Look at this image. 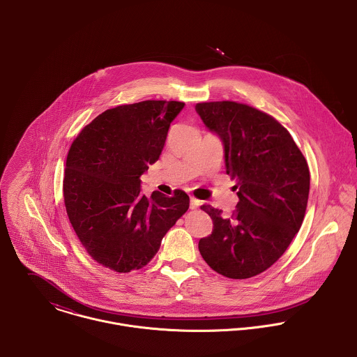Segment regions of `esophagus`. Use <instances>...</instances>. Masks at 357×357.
I'll return each instance as SVG.
<instances>
[{"label": "esophagus", "instance_id": "obj_1", "mask_svg": "<svg viewBox=\"0 0 357 357\" xmlns=\"http://www.w3.org/2000/svg\"><path fill=\"white\" fill-rule=\"evenodd\" d=\"M202 204V202L201 201H198L197 198H191V204H190V206H191V208H197V207H199Z\"/></svg>", "mask_w": 357, "mask_h": 357}]
</instances>
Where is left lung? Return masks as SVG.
Wrapping results in <instances>:
<instances>
[{
    "label": "left lung",
    "instance_id": "8db88e82",
    "mask_svg": "<svg viewBox=\"0 0 357 357\" xmlns=\"http://www.w3.org/2000/svg\"><path fill=\"white\" fill-rule=\"evenodd\" d=\"M195 109L222 142L227 174L239 190L231 217L201 206L213 231L199 241V252L222 276L253 278L283 255L301 228L310 181L305 156L286 128L248 104L198 102Z\"/></svg>",
    "mask_w": 357,
    "mask_h": 357
}]
</instances>
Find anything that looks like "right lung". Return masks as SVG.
Here are the masks:
<instances>
[{
  "instance_id": "add662e5",
  "label": "right lung",
  "mask_w": 357,
  "mask_h": 357,
  "mask_svg": "<svg viewBox=\"0 0 357 357\" xmlns=\"http://www.w3.org/2000/svg\"><path fill=\"white\" fill-rule=\"evenodd\" d=\"M184 102L146 100L107 109L73 142L63 195L82 246L100 265L126 273L146 266L166 232L188 210L190 197L153 191L140 176L159 159Z\"/></svg>"
}]
</instances>
